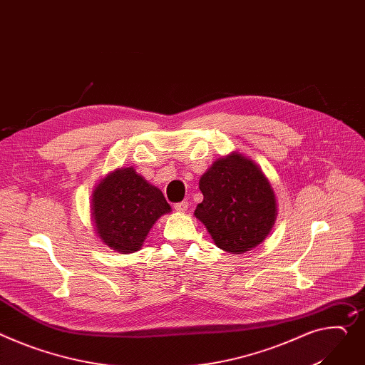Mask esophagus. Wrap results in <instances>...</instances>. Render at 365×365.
<instances>
[{"label": "esophagus", "mask_w": 365, "mask_h": 365, "mask_svg": "<svg viewBox=\"0 0 365 365\" xmlns=\"http://www.w3.org/2000/svg\"><path fill=\"white\" fill-rule=\"evenodd\" d=\"M174 209L180 213H184L187 209H188V203L187 202H180V203H175L174 205Z\"/></svg>", "instance_id": "obj_1"}]
</instances>
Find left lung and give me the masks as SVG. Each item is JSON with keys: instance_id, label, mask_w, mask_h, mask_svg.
<instances>
[{"instance_id": "left-lung-1", "label": "left lung", "mask_w": 365, "mask_h": 365, "mask_svg": "<svg viewBox=\"0 0 365 365\" xmlns=\"http://www.w3.org/2000/svg\"><path fill=\"white\" fill-rule=\"evenodd\" d=\"M199 187L203 202L194 215L216 247L241 255L264 241L277 209L273 188L256 162L237 152L219 158Z\"/></svg>"}]
</instances>
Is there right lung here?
Instances as JSON below:
<instances>
[{
    "label": "right lung",
    "mask_w": 365,
    "mask_h": 365,
    "mask_svg": "<svg viewBox=\"0 0 365 365\" xmlns=\"http://www.w3.org/2000/svg\"><path fill=\"white\" fill-rule=\"evenodd\" d=\"M92 217L99 238L121 255L142 248L153 223L171 212L162 191L149 184L134 168H120L96 185Z\"/></svg>",
    "instance_id": "right-lung-1"
}]
</instances>
